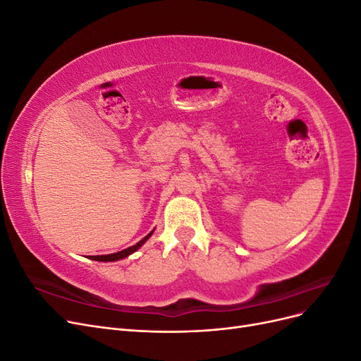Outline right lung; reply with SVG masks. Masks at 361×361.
Segmentation results:
<instances>
[{"instance_id": "obj_1", "label": "right lung", "mask_w": 361, "mask_h": 361, "mask_svg": "<svg viewBox=\"0 0 361 361\" xmlns=\"http://www.w3.org/2000/svg\"><path fill=\"white\" fill-rule=\"evenodd\" d=\"M154 232H155V228H154V231H152L149 235H146L143 239H141L140 243H137V244L133 245V247H128V248H125V250H122V251H117V253H111V255L90 256V259H92V260H97V262H116V260H120V259H125V257H128L129 255L135 253V251L147 241V239L152 236V233H154Z\"/></svg>"}]
</instances>
